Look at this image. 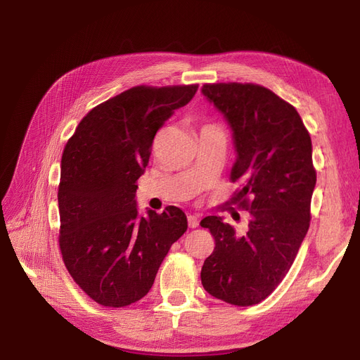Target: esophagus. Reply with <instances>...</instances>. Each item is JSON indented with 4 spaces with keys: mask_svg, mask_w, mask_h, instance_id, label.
Instances as JSON below:
<instances>
[{
    "mask_svg": "<svg viewBox=\"0 0 360 360\" xmlns=\"http://www.w3.org/2000/svg\"><path fill=\"white\" fill-rule=\"evenodd\" d=\"M188 225H189V228H197L200 225V217L197 214H189L188 216Z\"/></svg>",
    "mask_w": 360,
    "mask_h": 360,
    "instance_id": "34e87169",
    "label": "esophagus"
}]
</instances>
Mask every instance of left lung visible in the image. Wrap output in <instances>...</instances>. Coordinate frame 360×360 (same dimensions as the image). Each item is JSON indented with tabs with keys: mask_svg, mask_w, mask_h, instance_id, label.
I'll return each mask as SVG.
<instances>
[{
	"mask_svg": "<svg viewBox=\"0 0 360 360\" xmlns=\"http://www.w3.org/2000/svg\"><path fill=\"white\" fill-rule=\"evenodd\" d=\"M201 91L233 129L230 179L242 186L233 202L249 212L243 234L222 217L201 221L214 238L201 282L213 297L250 307L281 284L308 233L317 181L311 136L296 108L263 85L204 84Z\"/></svg>",
	"mask_w": 360,
	"mask_h": 360,
	"instance_id": "8db88e82",
	"label": "left lung"
}]
</instances>
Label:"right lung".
Returning <instances> with one entry per match:
<instances>
[{
  "mask_svg": "<svg viewBox=\"0 0 360 360\" xmlns=\"http://www.w3.org/2000/svg\"><path fill=\"white\" fill-rule=\"evenodd\" d=\"M197 90L198 84L132 86L94 106L64 147L61 255L73 281L102 307L143 299L171 245L188 230L179 207L139 216L135 193L156 132Z\"/></svg>",
  "mask_w": 360,
  "mask_h": 360,
  "instance_id": "obj_1",
  "label": "right lung"
}]
</instances>
